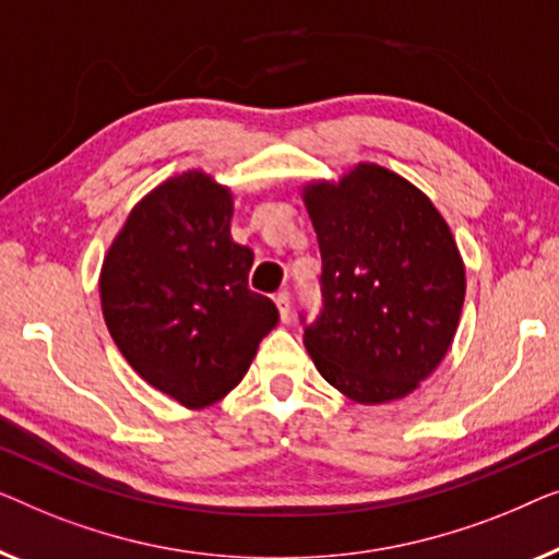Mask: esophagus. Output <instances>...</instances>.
Returning a JSON list of instances; mask_svg holds the SVG:
<instances>
[{"label":"esophagus","mask_w":559,"mask_h":559,"mask_svg":"<svg viewBox=\"0 0 559 559\" xmlns=\"http://www.w3.org/2000/svg\"><path fill=\"white\" fill-rule=\"evenodd\" d=\"M276 306H278L281 321H288L290 319V296H288V290H281V294H276Z\"/></svg>","instance_id":"34e87169"}]
</instances>
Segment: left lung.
I'll return each instance as SVG.
<instances>
[{"label":"left lung","mask_w":559,"mask_h":559,"mask_svg":"<svg viewBox=\"0 0 559 559\" xmlns=\"http://www.w3.org/2000/svg\"><path fill=\"white\" fill-rule=\"evenodd\" d=\"M304 202L321 253V311L301 317L313 365L355 403L405 397L445 357L466 296L445 219L377 164L309 185Z\"/></svg>","instance_id":"8db88e82"}]
</instances>
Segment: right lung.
I'll return each mask as SVG.
<instances>
[{"label":"right lung","mask_w":559,"mask_h":559,"mask_svg":"<svg viewBox=\"0 0 559 559\" xmlns=\"http://www.w3.org/2000/svg\"><path fill=\"white\" fill-rule=\"evenodd\" d=\"M230 217V190L185 171L131 210L100 269L116 347L192 411L225 397L278 324L276 304L248 288L253 253L233 242Z\"/></svg>","instance_id":"right-lung-1"}]
</instances>
